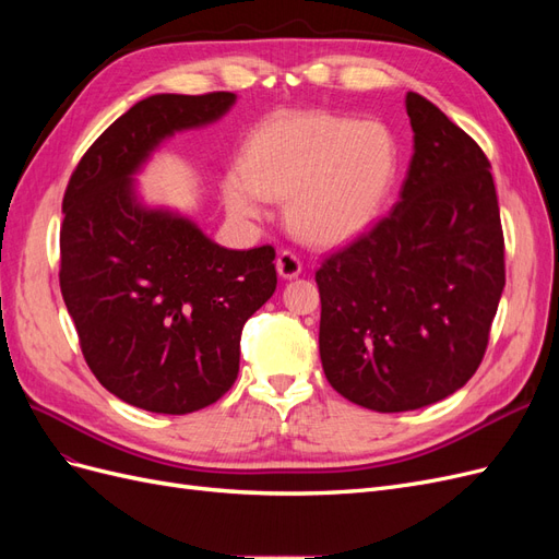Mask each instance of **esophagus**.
Instances as JSON below:
<instances>
[{
    "mask_svg": "<svg viewBox=\"0 0 559 559\" xmlns=\"http://www.w3.org/2000/svg\"><path fill=\"white\" fill-rule=\"evenodd\" d=\"M300 270H302V261H300V257H298L296 251H292V249L280 251V257H277V273H280L284 280L298 277Z\"/></svg>",
    "mask_w": 559,
    "mask_h": 559,
    "instance_id": "34e87169",
    "label": "esophagus"
}]
</instances>
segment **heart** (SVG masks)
<instances>
[{
	"instance_id": "b5f03b06",
	"label": "heart",
	"mask_w": 559,
	"mask_h": 559,
	"mask_svg": "<svg viewBox=\"0 0 559 559\" xmlns=\"http://www.w3.org/2000/svg\"><path fill=\"white\" fill-rule=\"evenodd\" d=\"M399 170L384 123L310 111L284 114L251 132L242 165L224 177L230 214L257 218L265 198H289V224L312 245H341L373 222Z\"/></svg>"
}]
</instances>
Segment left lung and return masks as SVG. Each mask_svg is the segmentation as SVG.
<instances>
[{"label": "left lung", "instance_id": "left-lung-1", "mask_svg": "<svg viewBox=\"0 0 559 559\" xmlns=\"http://www.w3.org/2000/svg\"><path fill=\"white\" fill-rule=\"evenodd\" d=\"M401 200L321 261L319 357L347 401L403 413L476 373L506 284L499 200L485 151L417 93Z\"/></svg>", "mask_w": 559, "mask_h": 559}]
</instances>
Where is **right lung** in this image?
I'll return each instance as SVG.
<instances>
[{
  "label": "right lung",
  "mask_w": 559,
  "mask_h": 559,
  "mask_svg": "<svg viewBox=\"0 0 559 559\" xmlns=\"http://www.w3.org/2000/svg\"><path fill=\"white\" fill-rule=\"evenodd\" d=\"M233 103L226 91L151 95L99 134L67 183L60 292L93 376L134 408L186 415L222 399L245 321L277 289L275 247L224 249L132 195L151 148Z\"/></svg>",
  "instance_id": "obj_1"
}]
</instances>
